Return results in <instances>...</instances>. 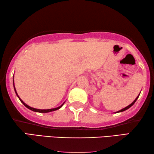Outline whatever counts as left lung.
Listing matches in <instances>:
<instances>
[{
	"mask_svg": "<svg viewBox=\"0 0 154 154\" xmlns=\"http://www.w3.org/2000/svg\"><path fill=\"white\" fill-rule=\"evenodd\" d=\"M139 95H140V94H139ZM139 95H138V96L137 97H136V99L135 100H134V101L132 102V103H131L130 105H129V106H127V107H125V108H124L123 109H121V110H119V111H118V112H116V113H118V112H123V111H125V110H126V109H129V108H131V106H133V105L134 104V103H135V102L136 101V100H137L138 99V97H139Z\"/></svg>",
	"mask_w": 154,
	"mask_h": 154,
	"instance_id": "obj_1",
	"label": "left lung"
}]
</instances>
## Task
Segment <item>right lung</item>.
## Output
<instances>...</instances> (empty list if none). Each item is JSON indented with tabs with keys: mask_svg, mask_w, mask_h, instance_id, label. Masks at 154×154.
<instances>
[{
	"mask_svg": "<svg viewBox=\"0 0 154 154\" xmlns=\"http://www.w3.org/2000/svg\"><path fill=\"white\" fill-rule=\"evenodd\" d=\"M13 84H14V90H15V92H16V95L17 96H18V97L19 98V99H20V101L22 102V103H23V105L25 107H26V108H27L28 109H31V110H32V111H33V112H41V113H47V112H53V111H55V110H57V109H60V108H62V106L63 105H64V103H63L62 105H61V106H60V107H57V108H52V109H36V108H31V107H30V106H29L28 105H26L25 103H24V102H23V100H22L20 97H19V96H18V94H17V92H16V88H15V86H14V80H13Z\"/></svg>",
	"mask_w": 154,
	"mask_h": 154,
	"instance_id": "1",
	"label": "right lung"
}]
</instances>
